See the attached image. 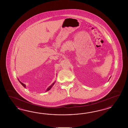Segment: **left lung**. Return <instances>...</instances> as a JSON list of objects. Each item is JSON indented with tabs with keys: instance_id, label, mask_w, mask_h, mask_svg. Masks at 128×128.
Here are the masks:
<instances>
[{
	"instance_id": "1",
	"label": "left lung",
	"mask_w": 128,
	"mask_h": 128,
	"mask_svg": "<svg viewBox=\"0 0 128 128\" xmlns=\"http://www.w3.org/2000/svg\"><path fill=\"white\" fill-rule=\"evenodd\" d=\"M110 78H111V77H110ZM110 78H109V79H110Z\"/></svg>"
}]
</instances>
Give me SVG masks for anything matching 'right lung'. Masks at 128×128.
<instances>
[{
  "mask_svg": "<svg viewBox=\"0 0 128 128\" xmlns=\"http://www.w3.org/2000/svg\"><path fill=\"white\" fill-rule=\"evenodd\" d=\"M18 80H19V81L20 82V84H21L22 85V86H23V87H24V88H26V85H25V84H23L22 82H21L19 80V79H18ZM55 81L54 82H53V83H52V84H51V85H50V86H49V87L47 88V89L46 90V92H48V90H50V89L52 88V87L54 86V84H55Z\"/></svg>",
  "mask_w": 128,
  "mask_h": 128,
  "instance_id": "right-lung-1",
  "label": "right lung"
}]
</instances>
